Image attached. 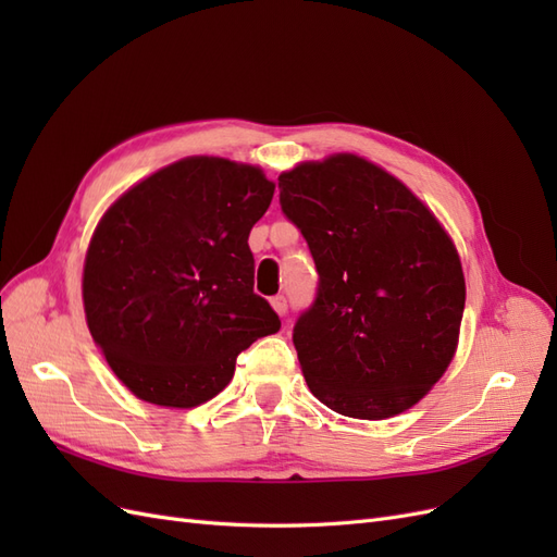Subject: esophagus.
Wrapping results in <instances>:
<instances>
[{"label":"esophagus","instance_id":"obj_1","mask_svg":"<svg viewBox=\"0 0 557 557\" xmlns=\"http://www.w3.org/2000/svg\"><path fill=\"white\" fill-rule=\"evenodd\" d=\"M272 307L278 315H285L288 313V299H285V295H276V297H272Z\"/></svg>","mask_w":557,"mask_h":557}]
</instances>
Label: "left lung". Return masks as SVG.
I'll return each instance as SVG.
<instances>
[{"label": "left lung", "mask_w": 557, "mask_h": 557, "mask_svg": "<svg viewBox=\"0 0 557 557\" xmlns=\"http://www.w3.org/2000/svg\"><path fill=\"white\" fill-rule=\"evenodd\" d=\"M278 190L318 272L293 327L311 393L350 418L407 411L458 346V250L407 185L362 158L305 162L278 176Z\"/></svg>", "instance_id": "obj_1"}]
</instances>
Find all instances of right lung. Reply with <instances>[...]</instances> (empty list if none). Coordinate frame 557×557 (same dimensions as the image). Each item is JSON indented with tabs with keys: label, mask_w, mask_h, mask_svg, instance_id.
I'll list each match as a JSON object with an SVG mask.
<instances>
[{
	"label": "right lung",
	"mask_w": 557,
	"mask_h": 557,
	"mask_svg": "<svg viewBox=\"0 0 557 557\" xmlns=\"http://www.w3.org/2000/svg\"><path fill=\"white\" fill-rule=\"evenodd\" d=\"M258 166L188 158L134 185L97 225L83 269L95 344L139 399L190 409L237 356L281 330L252 290L248 234L272 205Z\"/></svg>",
	"instance_id": "right-lung-1"
}]
</instances>
